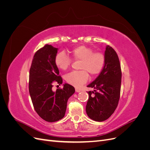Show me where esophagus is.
I'll return each mask as SVG.
<instances>
[{
  "label": "esophagus",
  "mask_w": 150,
  "mask_h": 150,
  "mask_svg": "<svg viewBox=\"0 0 150 150\" xmlns=\"http://www.w3.org/2000/svg\"><path fill=\"white\" fill-rule=\"evenodd\" d=\"M75 91H76V93H80V92H81V90L79 89H78V88H76V89H75Z\"/></svg>",
  "instance_id": "esophagus-1"
}]
</instances>
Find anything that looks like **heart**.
Listing matches in <instances>:
<instances>
[{"label":"heart","mask_w":150,"mask_h":150,"mask_svg":"<svg viewBox=\"0 0 150 150\" xmlns=\"http://www.w3.org/2000/svg\"><path fill=\"white\" fill-rule=\"evenodd\" d=\"M71 55L75 60L81 61V71H72L65 76L67 83L78 88L84 84L89 78L88 72L92 76H96L103 69L105 57L100 52H94L93 49L84 45L72 49ZM71 59L63 52H58L55 57V63L58 68L66 70L71 64Z\"/></svg>","instance_id":"1"}]
</instances>
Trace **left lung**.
<instances>
[{"label": "left lung", "instance_id": "obj_1", "mask_svg": "<svg viewBox=\"0 0 150 150\" xmlns=\"http://www.w3.org/2000/svg\"><path fill=\"white\" fill-rule=\"evenodd\" d=\"M104 57L103 69L96 79L87 86L94 90L88 92L86 111L89 118L98 122L106 120L112 115L120 97L121 70L118 56L114 49L107 46Z\"/></svg>", "mask_w": 150, "mask_h": 150}]
</instances>
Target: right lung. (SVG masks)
Masks as SVG:
<instances>
[{"instance_id":"obj_1","label":"right lung","mask_w":150,"mask_h":150,"mask_svg":"<svg viewBox=\"0 0 150 150\" xmlns=\"http://www.w3.org/2000/svg\"><path fill=\"white\" fill-rule=\"evenodd\" d=\"M58 49L46 44L34 54L29 72V90L34 110L47 122L64 117L67 100L75 92L73 86L65 83L62 89L53 91L54 83L62 84V79L55 63Z\"/></svg>"}]
</instances>
